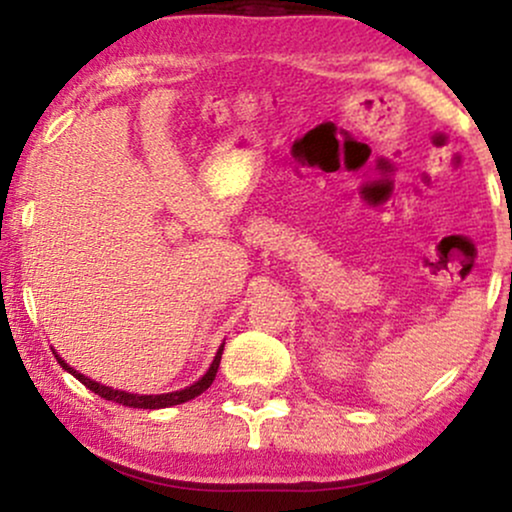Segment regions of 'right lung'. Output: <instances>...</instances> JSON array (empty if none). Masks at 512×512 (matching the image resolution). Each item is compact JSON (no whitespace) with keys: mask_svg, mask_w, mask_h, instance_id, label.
<instances>
[{"mask_svg":"<svg viewBox=\"0 0 512 512\" xmlns=\"http://www.w3.org/2000/svg\"><path fill=\"white\" fill-rule=\"evenodd\" d=\"M221 354H223V346H219V351H216L209 370L197 380L195 385L185 387V390H178V392H168V395H132V392H125V390H113V387H105L101 383H96V380L86 378L84 373H79V370L67 366V363L60 358V354H55V358H57V363L67 370V373H72L74 378L79 380V383H84L88 390L96 392V395H101L103 399H108V402L122 404V407H134V409H166V407H175V404L190 402V399L202 395L204 390H209V385L214 383V378H216V370H219Z\"/></svg>","mask_w":512,"mask_h":512,"instance_id":"add662e5","label":"right lung"}]
</instances>
